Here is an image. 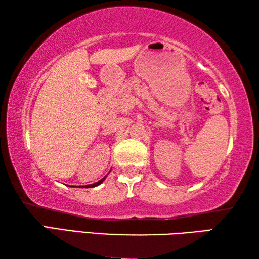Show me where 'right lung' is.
I'll return each mask as SVG.
<instances>
[{
  "label": "right lung",
  "mask_w": 259,
  "mask_h": 259,
  "mask_svg": "<svg viewBox=\"0 0 259 259\" xmlns=\"http://www.w3.org/2000/svg\"><path fill=\"white\" fill-rule=\"evenodd\" d=\"M106 177H107V175H106V176H105L104 178L100 179V181H98L97 183L90 184V185H85V186H83V187H85V188H89V187H96V186H98V185H100V184H102V183L105 181V178H106ZM72 187H73V186H72ZM78 187H80V186H78Z\"/></svg>",
  "instance_id": "obj_1"
}]
</instances>
